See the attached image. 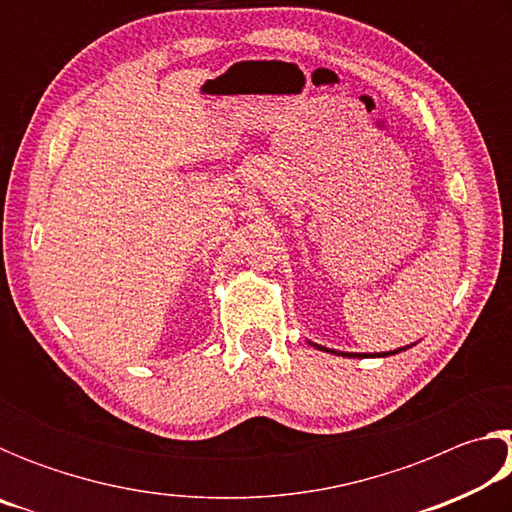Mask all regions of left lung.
Instances as JSON below:
<instances>
[{"label": "left lung", "instance_id": "8db88e82", "mask_svg": "<svg viewBox=\"0 0 512 512\" xmlns=\"http://www.w3.org/2000/svg\"><path fill=\"white\" fill-rule=\"evenodd\" d=\"M311 348L316 350H323V352H329V354H336V357H348V359H363V357H391V354H397L402 350H409L411 345H404V348H397V350H391V352H375V354H368V352H339V350H332V348H325V345H318V343H311L307 341Z\"/></svg>", "mask_w": 512, "mask_h": 512}]
</instances>
